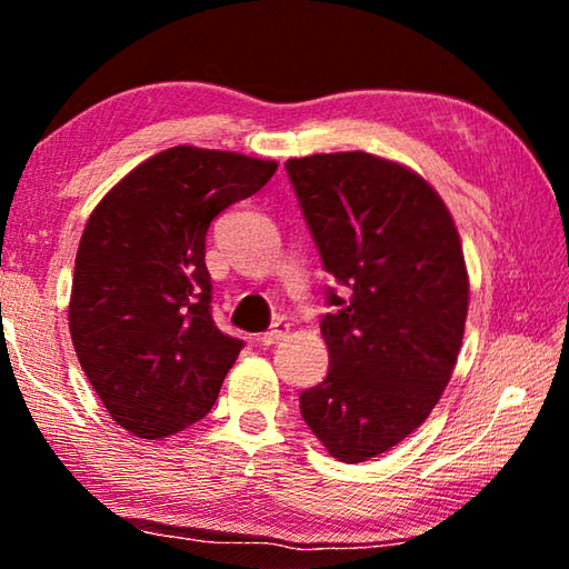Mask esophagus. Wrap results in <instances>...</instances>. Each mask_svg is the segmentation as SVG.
Returning <instances> with one entry per match:
<instances>
[{"mask_svg": "<svg viewBox=\"0 0 569 569\" xmlns=\"http://www.w3.org/2000/svg\"><path fill=\"white\" fill-rule=\"evenodd\" d=\"M288 331H291V326H288L286 321H276L271 329L258 336V343H261V346H273V343H278L281 339H286Z\"/></svg>", "mask_w": 569, "mask_h": 569, "instance_id": "1", "label": "esophagus"}]
</instances>
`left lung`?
<instances>
[{
	"label": "left lung",
	"instance_id": "8db88e82",
	"mask_svg": "<svg viewBox=\"0 0 569 569\" xmlns=\"http://www.w3.org/2000/svg\"><path fill=\"white\" fill-rule=\"evenodd\" d=\"M329 291L321 321L329 373L301 393V417L346 465L379 457L419 429L455 371L469 276L439 192L371 152L286 162Z\"/></svg>",
	"mask_w": 569,
	"mask_h": 569
}]
</instances>
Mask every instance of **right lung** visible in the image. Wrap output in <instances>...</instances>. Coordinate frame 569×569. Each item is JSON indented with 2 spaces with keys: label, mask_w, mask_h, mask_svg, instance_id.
Segmentation results:
<instances>
[{
  "label": "right lung",
  "mask_w": 569,
  "mask_h": 569,
  "mask_svg": "<svg viewBox=\"0 0 569 569\" xmlns=\"http://www.w3.org/2000/svg\"><path fill=\"white\" fill-rule=\"evenodd\" d=\"M276 160L178 146L130 170L82 230L70 333L110 417L140 439L213 409L243 341L210 313L206 233L273 178Z\"/></svg>",
  "instance_id": "right-lung-1"
}]
</instances>
